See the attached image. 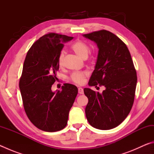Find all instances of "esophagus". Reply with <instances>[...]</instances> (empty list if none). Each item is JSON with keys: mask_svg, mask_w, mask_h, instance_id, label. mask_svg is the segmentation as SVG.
<instances>
[{"mask_svg": "<svg viewBox=\"0 0 154 154\" xmlns=\"http://www.w3.org/2000/svg\"><path fill=\"white\" fill-rule=\"evenodd\" d=\"M78 92H79V94H83V89L82 88H78Z\"/></svg>", "mask_w": 154, "mask_h": 154, "instance_id": "1", "label": "esophagus"}]
</instances>
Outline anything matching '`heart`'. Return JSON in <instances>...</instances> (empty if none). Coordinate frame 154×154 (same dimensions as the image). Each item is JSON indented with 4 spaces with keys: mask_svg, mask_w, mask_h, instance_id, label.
<instances>
[{
    "mask_svg": "<svg viewBox=\"0 0 154 154\" xmlns=\"http://www.w3.org/2000/svg\"><path fill=\"white\" fill-rule=\"evenodd\" d=\"M71 48L77 55L82 58H86L90 51V47L87 43L82 40H78L72 44ZM64 52H61L58 59V64L59 66H62L64 64ZM88 73L85 71L73 72L70 77L72 82L77 84H82L84 82L85 78L87 77Z\"/></svg>",
    "mask_w": 154,
    "mask_h": 154,
    "instance_id": "heart-1",
    "label": "heart"
}]
</instances>
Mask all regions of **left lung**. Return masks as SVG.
Instances as JSON below:
<instances>
[{
    "mask_svg": "<svg viewBox=\"0 0 154 154\" xmlns=\"http://www.w3.org/2000/svg\"><path fill=\"white\" fill-rule=\"evenodd\" d=\"M83 36L94 41L98 48L88 85L105 87L101 94L84 88L88 98L85 116L94 128H114L126 118L133 105L137 82L133 62L126 44L109 31L102 30Z\"/></svg>",
    "mask_w": 154,
    "mask_h": 154,
    "instance_id": "left-lung-1",
    "label": "left lung"
}]
</instances>
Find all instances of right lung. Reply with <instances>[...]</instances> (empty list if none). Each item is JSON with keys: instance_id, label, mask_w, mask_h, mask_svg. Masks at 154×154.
<instances>
[{"instance_id": "1", "label": "right lung", "mask_w": 154, "mask_h": 154, "mask_svg": "<svg viewBox=\"0 0 154 154\" xmlns=\"http://www.w3.org/2000/svg\"><path fill=\"white\" fill-rule=\"evenodd\" d=\"M72 38L47 34L33 43L26 56L19 84L23 105L30 122L43 131L56 132L66 127L77 95V88L69 83L62 85V91L51 90L59 69V55L64 43Z\"/></svg>"}]
</instances>
